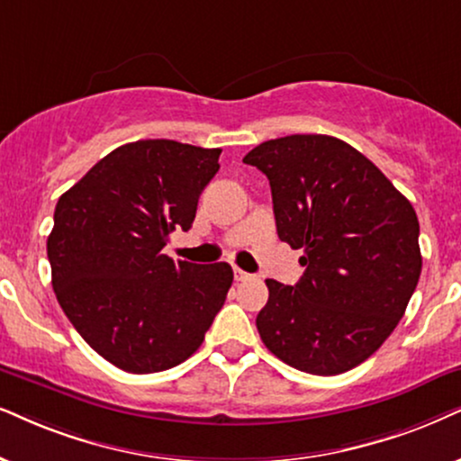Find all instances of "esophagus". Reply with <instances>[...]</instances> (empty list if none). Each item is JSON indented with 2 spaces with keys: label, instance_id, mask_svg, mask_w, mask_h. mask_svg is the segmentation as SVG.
<instances>
[{
  "label": "esophagus",
  "instance_id": "1",
  "mask_svg": "<svg viewBox=\"0 0 461 461\" xmlns=\"http://www.w3.org/2000/svg\"><path fill=\"white\" fill-rule=\"evenodd\" d=\"M234 278L238 283H242V281H247V278H250V274L240 270V267H234Z\"/></svg>",
  "mask_w": 461,
  "mask_h": 461
}]
</instances>
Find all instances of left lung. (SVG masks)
Segmentation results:
<instances>
[{"mask_svg":"<svg viewBox=\"0 0 461 461\" xmlns=\"http://www.w3.org/2000/svg\"><path fill=\"white\" fill-rule=\"evenodd\" d=\"M242 161L270 180L278 238L304 250L294 287L266 281L261 340L308 375L355 368L395 330L419 283L415 208L368 157L321 133L267 140Z\"/></svg>","mask_w":461,"mask_h":461,"instance_id":"1","label":"left lung"}]
</instances>
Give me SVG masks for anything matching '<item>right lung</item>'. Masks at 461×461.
I'll return each mask as SVG.
<instances>
[{
  "mask_svg": "<svg viewBox=\"0 0 461 461\" xmlns=\"http://www.w3.org/2000/svg\"><path fill=\"white\" fill-rule=\"evenodd\" d=\"M221 149L138 140L114 149L59 197L46 242L52 289L93 351L133 375L191 357L234 281L161 253L187 231Z\"/></svg>",
  "mask_w": 461,
  "mask_h": 461,
  "instance_id": "add662e5",
  "label": "right lung"
}]
</instances>
